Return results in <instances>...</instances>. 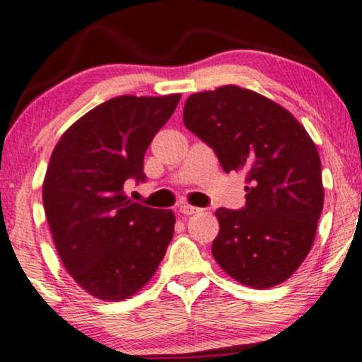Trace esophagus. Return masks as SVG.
<instances>
[{
    "label": "esophagus",
    "mask_w": 362,
    "mask_h": 362,
    "mask_svg": "<svg viewBox=\"0 0 362 362\" xmlns=\"http://www.w3.org/2000/svg\"><path fill=\"white\" fill-rule=\"evenodd\" d=\"M180 214L184 215H194V214H199V211H202V209H199V206H194V205H189V204H184L180 205Z\"/></svg>",
    "instance_id": "34e87169"
}]
</instances>
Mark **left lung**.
Here are the masks:
<instances>
[{"instance_id": "8db88e82", "label": "left lung", "mask_w": 362, "mask_h": 362, "mask_svg": "<svg viewBox=\"0 0 362 362\" xmlns=\"http://www.w3.org/2000/svg\"><path fill=\"white\" fill-rule=\"evenodd\" d=\"M184 124L214 148L226 173L245 172L243 209L215 211V262L257 290L286 281L310 253L325 204L310 134L285 107L238 86L192 94Z\"/></svg>"}]
</instances>
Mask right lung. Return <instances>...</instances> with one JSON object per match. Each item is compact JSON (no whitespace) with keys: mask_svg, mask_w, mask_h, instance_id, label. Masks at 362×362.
Masks as SVG:
<instances>
[{"mask_svg":"<svg viewBox=\"0 0 362 362\" xmlns=\"http://www.w3.org/2000/svg\"><path fill=\"white\" fill-rule=\"evenodd\" d=\"M178 100L109 99L76 120L52 151L42 184L52 240L74 281L99 300L136 295L172 242L173 211L127 200L124 184L146 182L144 156Z\"/></svg>","mask_w":362,"mask_h":362,"instance_id":"obj_1","label":"right lung"}]
</instances>
